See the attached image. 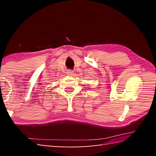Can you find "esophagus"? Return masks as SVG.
<instances>
[{"label": "esophagus", "mask_w": 156, "mask_h": 156, "mask_svg": "<svg viewBox=\"0 0 156 156\" xmlns=\"http://www.w3.org/2000/svg\"><path fill=\"white\" fill-rule=\"evenodd\" d=\"M66 74L68 75L72 76L73 74H74V71L72 70V69H68V70H67V72H66Z\"/></svg>", "instance_id": "34e87169"}]
</instances>
